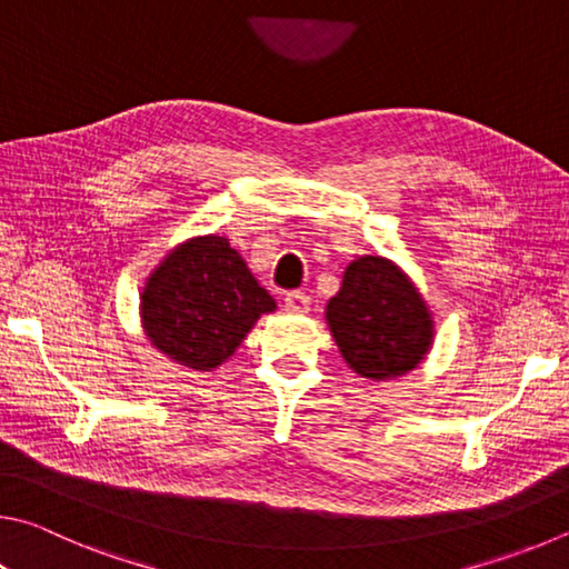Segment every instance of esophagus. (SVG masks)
<instances>
[{
    "mask_svg": "<svg viewBox=\"0 0 569 569\" xmlns=\"http://www.w3.org/2000/svg\"><path fill=\"white\" fill-rule=\"evenodd\" d=\"M310 305H312L310 295H305V292H290L284 297V310L292 312V315L310 312Z\"/></svg>",
    "mask_w": 569,
    "mask_h": 569,
    "instance_id": "esophagus-1",
    "label": "esophagus"
}]
</instances>
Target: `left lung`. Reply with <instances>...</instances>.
<instances>
[{"label": "left lung", "mask_w": 569, "mask_h": 569, "mask_svg": "<svg viewBox=\"0 0 569 569\" xmlns=\"http://www.w3.org/2000/svg\"><path fill=\"white\" fill-rule=\"evenodd\" d=\"M327 325L345 362L370 380L415 370L432 345V317L400 267L385 257H360L345 269L327 302Z\"/></svg>", "instance_id": "1"}]
</instances>
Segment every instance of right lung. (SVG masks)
<instances>
[{"instance_id": "obj_1", "label": "right lung", "mask_w": 569, "mask_h": 569, "mask_svg": "<svg viewBox=\"0 0 569 569\" xmlns=\"http://www.w3.org/2000/svg\"><path fill=\"white\" fill-rule=\"evenodd\" d=\"M274 300L224 237H194L169 252L142 292V327L159 352L209 372L234 355Z\"/></svg>"}]
</instances>
